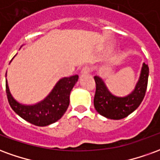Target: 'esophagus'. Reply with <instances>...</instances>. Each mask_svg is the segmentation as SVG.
Masks as SVG:
<instances>
[{
	"mask_svg": "<svg viewBox=\"0 0 160 160\" xmlns=\"http://www.w3.org/2000/svg\"><path fill=\"white\" fill-rule=\"evenodd\" d=\"M91 72V68L88 66L84 67L83 68L81 69V74H87Z\"/></svg>",
	"mask_w": 160,
	"mask_h": 160,
	"instance_id": "1",
	"label": "esophagus"
}]
</instances>
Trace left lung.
I'll return each mask as SVG.
<instances>
[{"instance_id":"left-lung-1","label":"left lung","mask_w":160,"mask_h":160,"mask_svg":"<svg viewBox=\"0 0 160 160\" xmlns=\"http://www.w3.org/2000/svg\"><path fill=\"white\" fill-rule=\"evenodd\" d=\"M149 68L143 63L141 76L134 90L126 97H116L109 92L105 84L99 77L95 76L96 92L94 96V107L104 118L119 120L126 118L134 111L143 100L148 87Z\"/></svg>"}]
</instances>
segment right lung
Here are the masks:
<instances>
[{"label": "right lung", "instance_id": "right-lung-1", "mask_svg": "<svg viewBox=\"0 0 160 160\" xmlns=\"http://www.w3.org/2000/svg\"><path fill=\"white\" fill-rule=\"evenodd\" d=\"M79 76L73 75L60 80L52 92L42 102L34 105H24L14 100L6 81V92L10 106L20 118L36 126H47L62 117L69 105L70 92Z\"/></svg>", "mask_w": 160, "mask_h": 160}]
</instances>
